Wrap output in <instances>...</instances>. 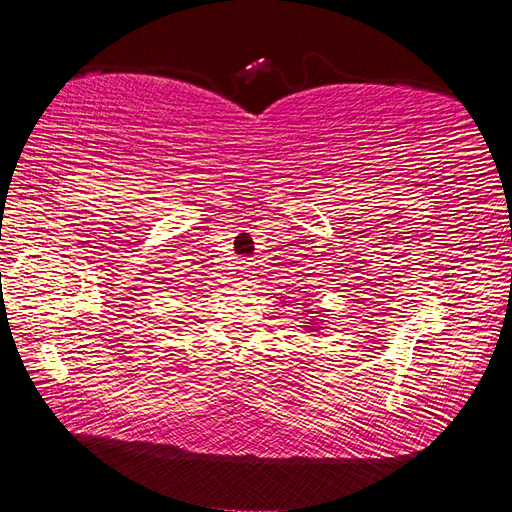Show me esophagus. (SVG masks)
<instances>
[{
    "label": "esophagus",
    "instance_id": "obj_1",
    "mask_svg": "<svg viewBox=\"0 0 512 512\" xmlns=\"http://www.w3.org/2000/svg\"><path fill=\"white\" fill-rule=\"evenodd\" d=\"M237 268H239V277H242V279H253V275H255V264L253 262H248V259H242Z\"/></svg>",
    "mask_w": 512,
    "mask_h": 512
}]
</instances>
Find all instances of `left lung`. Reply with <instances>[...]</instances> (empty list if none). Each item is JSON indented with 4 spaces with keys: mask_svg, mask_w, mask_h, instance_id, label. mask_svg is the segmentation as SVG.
Returning a JSON list of instances; mask_svg holds the SVG:
<instances>
[{
    "mask_svg": "<svg viewBox=\"0 0 512 512\" xmlns=\"http://www.w3.org/2000/svg\"><path fill=\"white\" fill-rule=\"evenodd\" d=\"M317 323H319V321H314V319H312V321H310V325H306V328H308V330H312V332H317V330H319V328H317Z\"/></svg>",
    "mask_w": 512,
    "mask_h": 512,
    "instance_id": "1",
    "label": "left lung"
}]
</instances>
